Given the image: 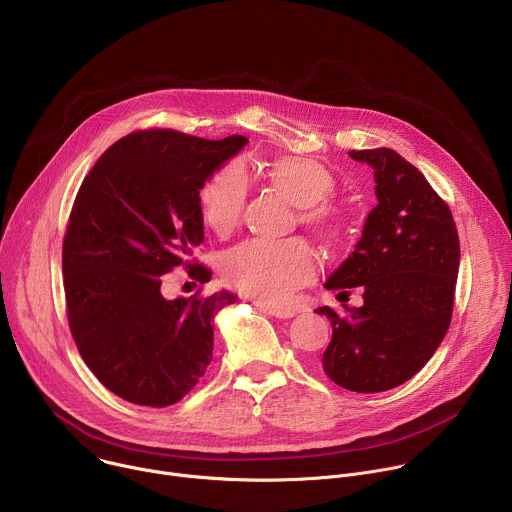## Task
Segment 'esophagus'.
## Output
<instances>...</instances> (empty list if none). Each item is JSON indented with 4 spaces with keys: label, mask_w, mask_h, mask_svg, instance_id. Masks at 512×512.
<instances>
[{
    "label": "esophagus",
    "mask_w": 512,
    "mask_h": 512,
    "mask_svg": "<svg viewBox=\"0 0 512 512\" xmlns=\"http://www.w3.org/2000/svg\"><path fill=\"white\" fill-rule=\"evenodd\" d=\"M258 309L270 317H276V319H290L294 317V309H290V306H276V304H262V302H256Z\"/></svg>",
    "instance_id": "34e87169"
}]
</instances>
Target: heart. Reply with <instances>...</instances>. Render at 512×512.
<instances>
[{
	"mask_svg": "<svg viewBox=\"0 0 512 512\" xmlns=\"http://www.w3.org/2000/svg\"><path fill=\"white\" fill-rule=\"evenodd\" d=\"M272 181L302 206V224L323 238H333L339 230V210L325 201L337 181L321 163L304 157H282L270 167ZM250 195V175L242 161H232L218 169L201 189V208L208 224L230 234L244 218ZM317 274V254L302 238L266 240L254 238L224 258L226 280L244 294L260 302H284L300 286Z\"/></svg>",
	"mask_w": 512,
	"mask_h": 512,
	"instance_id": "heart-1",
	"label": "heart"
}]
</instances>
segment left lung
I'll use <instances>...</instances> for the list:
<instances>
[{"label":"left lung","mask_w":512,"mask_h":512,"mask_svg":"<svg viewBox=\"0 0 512 512\" xmlns=\"http://www.w3.org/2000/svg\"><path fill=\"white\" fill-rule=\"evenodd\" d=\"M375 171L377 206L355 252L327 290H363V306L317 309L331 319L325 373L357 393L387 391L414 377L442 343L454 311L460 240L448 203L393 149L349 153ZM345 302V300H341Z\"/></svg>","instance_id":"1"}]
</instances>
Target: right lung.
I'll return each instance as SVG.
<instances>
[{"mask_svg": "<svg viewBox=\"0 0 512 512\" xmlns=\"http://www.w3.org/2000/svg\"><path fill=\"white\" fill-rule=\"evenodd\" d=\"M246 141L135 131L76 193L62 244L68 327L96 379L131 403H177L212 361L214 317L236 296L199 288L167 300L161 282L175 268L210 282L212 270L191 258L203 242L199 189Z\"/></svg>", "mask_w": 512, "mask_h": 512, "instance_id": "right-lung-1", "label": "right lung"}]
</instances>
